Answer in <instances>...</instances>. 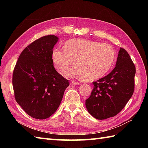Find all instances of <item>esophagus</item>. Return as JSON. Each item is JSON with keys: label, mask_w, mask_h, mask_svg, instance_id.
Returning <instances> with one entry per match:
<instances>
[{"label": "esophagus", "mask_w": 148, "mask_h": 148, "mask_svg": "<svg viewBox=\"0 0 148 148\" xmlns=\"http://www.w3.org/2000/svg\"><path fill=\"white\" fill-rule=\"evenodd\" d=\"M71 84H72V85H75V86H76V85H80V84L78 83V82H74V81L71 82Z\"/></svg>", "instance_id": "34e87169"}]
</instances>
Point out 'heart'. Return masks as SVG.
I'll return each mask as SVG.
<instances>
[{
  "mask_svg": "<svg viewBox=\"0 0 148 148\" xmlns=\"http://www.w3.org/2000/svg\"><path fill=\"white\" fill-rule=\"evenodd\" d=\"M116 58L113 47L108 44L84 38H74L65 42L63 49L56 48L51 60L56 71L68 76H80L91 82L104 76L111 69Z\"/></svg>",
  "mask_w": 148,
  "mask_h": 148,
  "instance_id": "b5f03b06",
  "label": "heart"
}]
</instances>
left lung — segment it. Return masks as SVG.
<instances>
[{
    "instance_id": "1",
    "label": "left lung",
    "mask_w": 148,
    "mask_h": 148,
    "mask_svg": "<svg viewBox=\"0 0 148 148\" xmlns=\"http://www.w3.org/2000/svg\"><path fill=\"white\" fill-rule=\"evenodd\" d=\"M135 73L134 64L126 50L121 47L113 71L93 82L91 94L86 101L89 113L97 119L119 114L133 94Z\"/></svg>"
}]
</instances>
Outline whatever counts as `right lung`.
<instances>
[{
    "label": "right lung",
    "mask_w": 148,
    "mask_h": 148,
    "mask_svg": "<svg viewBox=\"0 0 148 148\" xmlns=\"http://www.w3.org/2000/svg\"><path fill=\"white\" fill-rule=\"evenodd\" d=\"M55 35L41 37L21 52L13 72L15 99L32 117L44 119L58 108L69 80L56 71L51 53L58 41Z\"/></svg>",
    "instance_id": "1"
}]
</instances>
